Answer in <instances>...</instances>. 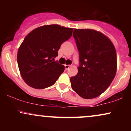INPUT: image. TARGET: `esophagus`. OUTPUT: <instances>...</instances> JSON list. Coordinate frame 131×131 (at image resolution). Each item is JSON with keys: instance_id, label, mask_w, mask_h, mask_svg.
Segmentation results:
<instances>
[{"instance_id": "34e87169", "label": "esophagus", "mask_w": 131, "mask_h": 131, "mask_svg": "<svg viewBox=\"0 0 131 131\" xmlns=\"http://www.w3.org/2000/svg\"><path fill=\"white\" fill-rule=\"evenodd\" d=\"M64 67H65V70H69V68H70V65H67V64H65V65H64Z\"/></svg>"}]
</instances>
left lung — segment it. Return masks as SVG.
Returning <instances> with one entry per match:
<instances>
[{"instance_id":"left-lung-1","label":"left lung","mask_w":131,"mask_h":131,"mask_svg":"<svg viewBox=\"0 0 131 131\" xmlns=\"http://www.w3.org/2000/svg\"><path fill=\"white\" fill-rule=\"evenodd\" d=\"M73 37L80 64L78 74L70 78L71 88L82 98H95L107 89L115 78V47L108 37L94 29H74Z\"/></svg>"}]
</instances>
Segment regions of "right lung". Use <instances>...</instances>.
I'll use <instances>...</instances> for the list:
<instances>
[{
  "label": "right lung",
  "instance_id": "add662e5",
  "mask_svg": "<svg viewBox=\"0 0 131 131\" xmlns=\"http://www.w3.org/2000/svg\"><path fill=\"white\" fill-rule=\"evenodd\" d=\"M73 28L44 25L32 30L19 46L17 61L21 76L31 88L42 89L55 83L64 66L55 61L58 50L72 36Z\"/></svg>",
  "mask_w": 131,
  "mask_h": 131
}]
</instances>
